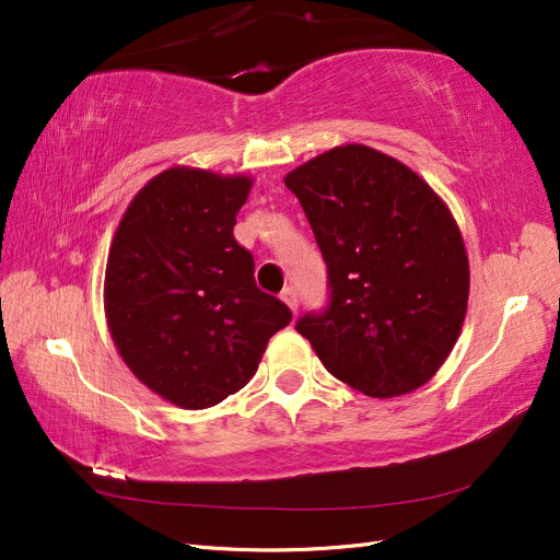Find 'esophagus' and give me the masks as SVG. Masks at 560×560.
<instances>
[{"label":"esophagus","mask_w":560,"mask_h":560,"mask_svg":"<svg viewBox=\"0 0 560 560\" xmlns=\"http://www.w3.org/2000/svg\"><path fill=\"white\" fill-rule=\"evenodd\" d=\"M280 299L287 303V306H290V311H292V313H296V311H299V294H296L294 287H284L282 294H280Z\"/></svg>","instance_id":"obj_1"}]
</instances>
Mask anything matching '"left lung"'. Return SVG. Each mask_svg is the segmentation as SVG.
I'll return each mask as SVG.
<instances>
[{
  "mask_svg": "<svg viewBox=\"0 0 560 560\" xmlns=\"http://www.w3.org/2000/svg\"><path fill=\"white\" fill-rule=\"evenodd\" d=\"M327 261L329 306L296 322L331 376L369 397L425 385L460 336L469 261L425 179L364 144L334 147L284 177Z\"/></svg>",
  "mask_w": 560,
  "mask_h": 560,
  "instance_id": "8db88e82",
  "label": "left lung"
}]
</instances>
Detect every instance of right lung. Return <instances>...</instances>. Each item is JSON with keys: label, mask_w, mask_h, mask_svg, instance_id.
<instances>
[{"label": "right lung", "mask_w": 560, "mask_h": 560, "mask_svg": "<svg viewBox=\"0 0 560 560\" xmlns=\"http://www.w3.org/2000/svg\"><path fill=\"white\" fill-rule=\"evenodd\" d=\"M252 177L177 165L130 200L109 247L105 313L114 346L149 389L208 409L257 371L292 313L254 282L233 238Z\"/></svg>", "instance_id": "right-lung-1"}]
</instances>
